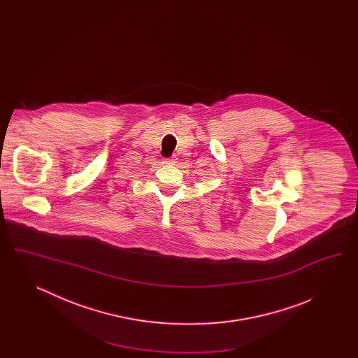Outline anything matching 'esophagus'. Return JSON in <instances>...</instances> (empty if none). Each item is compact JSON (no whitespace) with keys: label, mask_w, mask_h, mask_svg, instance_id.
<instances>
[{"label":"esophagus","mask_w":358,"mask_h":358,"mask_svg":"<svg viewBox=\"0 0 358 358\" xmlns=\"http://www.w3.org/2000/svg\"><path fill=\"white\" fill-rule=\"evenodd\" d=\"M174 161H176V158H174V157H171V158H165V159H164V162H165V164H173Z\"/></svg>","instance_id":"1"}]
</instances>
